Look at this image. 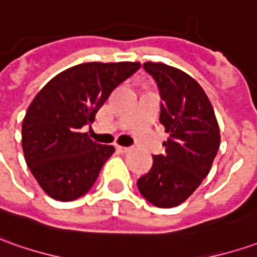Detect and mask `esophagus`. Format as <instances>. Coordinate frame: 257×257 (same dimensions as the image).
<instances>
[{
  "instance_id": "34e87169",
  "label": "esophagus",
  "mask_w": 257,
  "mask_h": 257,
  "mask_svg": "<svg viewBox=\"0 0 257 257\" xmlns=\"http://www.w3.org/2000/svg\"><path fill=\"white\" fill-rule=\"evenodd\" d=\"M116 149H118V151H119L120 154H126V152H129V151H131V149H132V148H131V146H116Z\"/></svg>"
}]
</instances>
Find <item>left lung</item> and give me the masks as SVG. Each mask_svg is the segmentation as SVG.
<instances>
[{"mask_svg": "<svg viewBox=\"0 0 257 257\" xmlns=\"http://www.w3.org/2000/svg\"><path fill=\"white\" fill-rule=\"evenodd\" d=\"M161 96L159 120L171 135L165 154L154 155L151 171L138 179V189L158 208L181 205L208 176L220 145L216 116L200 85L181 69L146 62Z\"/></svg>", "mask_w": 257, "mask_h": 257, "instance_id": "left-lung-1", "label": "left lung"}]
</instances>
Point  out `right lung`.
I'll return each mask as SVG.
<instances>
[{
	"label": "right lung",
	"instance_id": "1",
	"mask_svg": "<svg viewBox=\"0 0 257 257\" xmlns=\"http://www.w3.org/2000/svg\"><path fill=\"white\" fill-rule=\"evenodd\" d=\"M139 68V62L79 64L52 78L34 98L23 122V151L51 198L69 202L92 188L115 148L93 142L84 129Z\"/></svg>",
	"mask_w": 257,
	"mask_h": 257
}]
</instances>
